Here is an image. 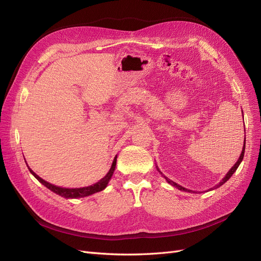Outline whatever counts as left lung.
I'll use <instances>...</instances> for the list:
<instances>
[{
    "label": "left lung",
    "mask_w": 261,
    "mask_h": 261,
    "mask_svg": "<svg viewBox=\"0 0 261 261\" xmlns=\"http://www.w3.org/2000/svg\"><path fill=\"white\" fill-rule=\"evenodd\" d=\"M245 141V140H244ZM244 152H245V143H244V147H243V150H242V153H241V155H240V158H239V160H238V162H236L234 165H233V168L230 170V171H228L227 173H226V175L223 177V179L222 180H221L220 181V183L218 184V185H216L215 187H213V188H211V189H216V188H218V187H220L221 185H223L224 183H225V181L228 179V178H230L233 174H234V172L236 171V170H238V168H239V165L241 164V162H242V160H243V158H244ZM158 171H159V169H158ZM160 172V171H159ZM161 173V172H160ZM161 174H162V173H161ZM164 178L165 179H167V181H168V183L169 184H171L172 186H175L176 188H178L179 189V191H184V192H192V191H189V189H186V188H184L183 186H180V185H178V184H176V183H174V181H173V180H171V179H169L167 176H164Z\"/></svg>",
    "instance_id": "obj_1"
}]
</instances>
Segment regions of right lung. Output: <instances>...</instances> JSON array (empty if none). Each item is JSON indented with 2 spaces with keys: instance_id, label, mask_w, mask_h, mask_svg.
<instances>
[{
  "instance_id": "1",
  "label": "right lung",
  "mask_w": 261,
  "mask_h": 261,
  "mask_svg": "<svg viewBox=\"0 0 261 261\" xmlns=\"http://www.w3.org/2000/svg\"><path fill=\"white\" fill-rule=\"evenodd\" d=\"M116 158L117 155H115L114 160H113V163L111 165V169H110V171L108 172V174L103 177L101 178L99 181H97L96 184L93 185H90V186H87V187H81V188H63V187H59V186H55L53 184H50L48 183V181L42 179L40 176H38L36 173L31 170L29 167V171L31 174H33L39 181L42 185H44L46 188H49L50 191H52L53 193L58 194L62 197H64V198H82V197H86V196H90L94 193H98V192H101L103 191V189L108 186V183L109 180L111 179L113 173H114V170H115V165H116Z\"/></svg>"
}]
</instances>
